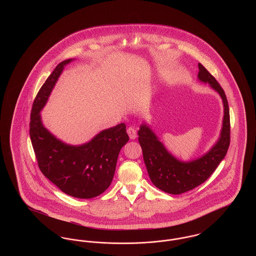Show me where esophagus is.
I'll return each instance as SVG.
<instances>
[{
    "label": "esophagus",
    "instance_id": "1",
    "mask_svg": "<svg viewBox=\"0 0 256 256\" xmlns=\"http://www.w3.org/2000/svg\"><path fill=\"white\" fill-rule=\"evenodd\" d=\"M126 132L128 134V136H130V139H135V138H136V136H137L136 130H134V128H128V130H126Z\"/></svg>",
    "mask_w": 256,
    "mask_h": 256
}]
</instances>
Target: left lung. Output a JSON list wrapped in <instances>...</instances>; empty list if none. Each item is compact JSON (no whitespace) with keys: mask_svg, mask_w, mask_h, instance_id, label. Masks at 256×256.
I'll return each instance as SVG.
<instances>
[{"mask_svg":"<svg viewBox=\"0 0 256 256\" xmlns=\"http://www.w3.org/2000/svg\"><path fill=\"white\" fill-rule=\"evenodd\" d=\"M198 78L208 82L222 98L224 115L217 144L200 158L182 162L167 152L146 124H142L138 132V141L142 148L143 158L152 182L160 190L172 195L182 194L204 182L224 158L230 144V108L224 91L200 63H198Z\"/></svg>","mask_w":256,"mask_h":256,"instance_id":"left-lung-1","label":"left lung"}]
</instances>
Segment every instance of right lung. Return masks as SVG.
Listing matches in <instances>:
<instances>
[{
	"mask_svg": "<svg viewBox=\"0 0 256 256\" xmlns=\"http://www.w3.org/2000/svg\"><path fill=\"white\" fill-rule=\"evenodd\" d=\"M71 60L60 62L38 91L30 112V136L42 174L65 194L91 198L110 187L119 152L130 138L126 126L122 122L102 130L82 146H69L43 126L40 110L45 106L64 66Z\"/></svg>",
	"mask_w": 256,
	"mask_h": 256,
	"instance_id": "1",
	"label": "right lung"
}]
</instances>
